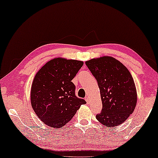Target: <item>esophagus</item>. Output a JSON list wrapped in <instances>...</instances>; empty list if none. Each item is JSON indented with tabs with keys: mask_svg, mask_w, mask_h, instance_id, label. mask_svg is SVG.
I'll return each mask as SVG.
<instances>
[{
	"mask_svg": "<svg viewBox=\"0 0 158 158\" xmlns=\"http://www.w3.org/2000/svg\"><path fill=\"white\" fill-rule=\"evenodd\" d=\"M85 99L86 102H87L88 103H90V98H89V96H86L85 98Z\"/></svg>",
	"mask_w": 158,
	"mask_h": 158,
	"instance_id": "34e87169",
	"label": "esophagus"
}]
</instances>
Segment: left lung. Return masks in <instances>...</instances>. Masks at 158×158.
<instances>
[{
  "label": "left lung",
  "mask_w": 158,
  "mask_h": 158,
  "mask_svg": "<svg viewBox=\"0 0 158 158\" xmlns=\"http://www.w3.org/2000/svg\"><path fill=\"white\" fill-rule=\"evenodd\" d=\"M98 82L102 111L96 115L106 127L118 126L134 112L137 90L133 77L126 67L115 58L104 56L85 62Z\"/></svg>",
  "instance_id": "obj_1"
}]
</instances>
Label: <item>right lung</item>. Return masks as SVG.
Returning <instances> with one entry per match:
<instances>
[{
  "label": "right lung",
  "instance_id": "obj_1",
  "mask_svg": "<svg viewBox=\"0 0 158 158\" xmlns=\"http://www.w3.org/2000/svg\"><path fill=\"white\" fill-rule=\"evenodd\" d=\"M83 62L55 58L36 73L31 88V103L41 121L51 128H62L72 119L84 99L75 96L72 80Z\"/></svg>",
  "mask_w": 158,
  "mask_h": 158
}]
</instances>
